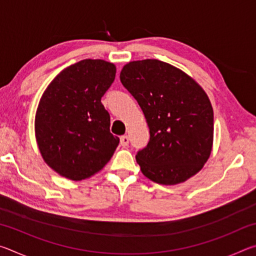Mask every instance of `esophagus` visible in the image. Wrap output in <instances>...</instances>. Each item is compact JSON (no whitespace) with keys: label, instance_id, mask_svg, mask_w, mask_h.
<instances>
[{"label":"esophagus","instance_id":"34e87169","mask_svg":"<svg viewBox=\"0 0 256 256\" xmlns=\"http://www.w3.org/2000/svg\"><path fill=\"white\" fill-rule=\"evenodd\" d=\"M128 142H130V138L128 136H120V144H122L123 146H128Z\"/></svg>","mask_w":256,"mask_h":256}]
</instances>
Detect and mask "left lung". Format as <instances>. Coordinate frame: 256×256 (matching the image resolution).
<instances>
[{"mask_svg":"<svg viewBox=\"0 0 256 256\" xmlns=\"http://www.w3.org/2000/svg\"><path fill=\"white\" fill-rule=\"evenodd\" d=\"M120 79L150 131L148 146L136 156L142 174L162 185L198 174L214 146V110L202 86L180 68L152 58L125 64Z\"/></svg>","mask_w":256,"mask_h":256,"instance_id":"8db88e82","label":"left lung"}]
</instances>
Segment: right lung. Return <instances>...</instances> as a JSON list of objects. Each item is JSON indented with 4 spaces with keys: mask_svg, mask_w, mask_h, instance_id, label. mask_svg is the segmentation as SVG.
Returning a JSON list of instances; mask_svg holds the SVG:
<instances>
[{
    "mask_svg": "<svg viewBox=\"0 0 256 256\" xmlns=\"http://www.w3.org/2000/svg\"><path fill=\"white\" fill-rule=\"evenodd\" d=\"M116 66L104 60H82L47 86L34 116L42 158L58 175L86 180L100 172L120 144L102 97L115 80Z\"/></svg>",
    "mask_w": 256,
    "mask_h": 256,
    "instance_id": "right-lung-1",
    "label": "right lung"
}]
</instances>
